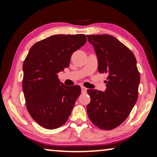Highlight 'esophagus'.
<instances>
[{
    "mask_svg": "<svg viewBox=\"0 0 157 157\" xmlns=\"http://www.w3.org/2000/svg\"><path fill=\"white\" fill-rule=\"evenodd\" d=\"M81 90H82V93H86V92H87V88L84 87V86H81Z\"/></svg>",
    "mask_w": 157,
    "mask_h": 157,
    "instance_id": "esophagus-1",
    "label": "esophagus"
}]
</instances>
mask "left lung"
<instances>
[{"label": "left lung", "instance_id": "obj_1", "mask_svg": "<svg viewBox=\"0 0 157 157\" xmlns=\"http://www.w3.org/2000/svg\"><path fill=\"white\" fill-rule=\"evenodd\" d=\"M98 61V71L108 74L105 92L87 90L91 101L87 106L90 120L104 130L124 122L138 98L140 75L133 52L108 34L88 35Z\"/></svg>", "mask_w": 157, "mask_h": 157}]
</instances>
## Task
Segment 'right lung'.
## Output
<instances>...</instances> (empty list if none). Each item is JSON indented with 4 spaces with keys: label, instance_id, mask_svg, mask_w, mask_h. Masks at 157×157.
Wrapping results in <instances>:
<instances>
[{
    "label": "right lung",
    "instance_id": "1",
    "mask_svg": "<svg viewBox=\"0 0 157 157\" xmlns=\"http://www.w3.org/2000/svg\"><path fill=\"white\" fill-rule=\"evenodd\" d=\"M86 41L83 34L52 35L34 44L24 61L26 107L32 118L45 129H57L67 122L81 93L79 85L60 82L57 73L69 67L72 53Z\"/></svg>",
    "mask_w": 157,
    "mask_h": 157
}]
</instances>
